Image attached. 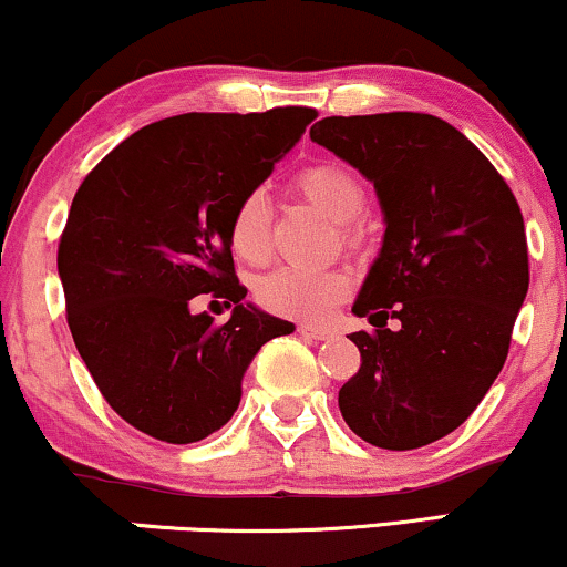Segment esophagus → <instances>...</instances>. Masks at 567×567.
<instances>
[{
    "instance_id": "esophagus-1",
    "label": "esophagus",
    "mask_w": 567,
    "mask_h": 567,
    "mask_svg": "<svg viewBox=\"0 0 567 567\" xmlns=\"http://www.w3.org/2000/svg\"><path fill=\"white\" fill-rule=\"evenodd\" d=\"M298 333L311 338V341H328L330 336H333V330L330 328H317V324H298Z\"/></svg>"
}]
</instances>
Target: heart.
I'll list each match as a JSON object with an SVG mask.
<instances>
[{
    "instance_id": "heart-1",
    "label": "heart",
    "mask_w": 567,
    "mask_h": 567,
    "mask_svg": "<svg viewBox=\"0 0 567 567\" xmlns=\"http://www.w3.org/2000/svg\"><path fill=\"white\" fill-rule=\"evenodd\" d=\"M296 192L315 205L324 218L341 224V243H354L349 224L365 207V186L338 162H317L303 167L292 181ZM229 245L247 264H264L271 252V207L264 192H247L229 220ZM349 277L338 269H285L271 271L258 282V301L290 320L317 322L349 296Z\"/></svg>"
}]
</instances>
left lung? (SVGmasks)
I'll list each match as a JSON object with an SVG mask.
<instances>
[{
    "label": "left lung",
    "instance_id": "1",
    "mask_svg": "<svg viewBox=\"0 0 567 567\" xmlns=\"http://www.w3.org/2000/svg\"><path fill=\"white\" fill-rule=\"evenodd\" d=\"M309 135L375 186L386 224L351 306L373 330L349 336L362 365L338 408L370 445H429L470 419L509 354L530 282L523 213L485 154L440 116H324Z\"/></svg>",
    "mask_w": 567,
    "mask_h": 567
}]
</instances>
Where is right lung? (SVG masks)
Wrapping results in <instances>:
<instances>
[{
    "instance_id": "obj_1",
    "label": "right lung",
    "mask_w": 567,
    "mask_h": 567,
    "mask_svg": "<svg viewBox=\"0 0 567 567\" xmlns=\"http://www.w3.org/2000/svg\"><path fill=\"white\" fill-rule=\"evenodd\" d=\"M315 116L306 106L167 116L76 188L58 245L69 330L103 400L148 437L188 445L218 432L258 349L296 330L245 303L229 220ZM202 291L235 306L229 323L193 315Z\"/></svg>"
}]
</instances>
